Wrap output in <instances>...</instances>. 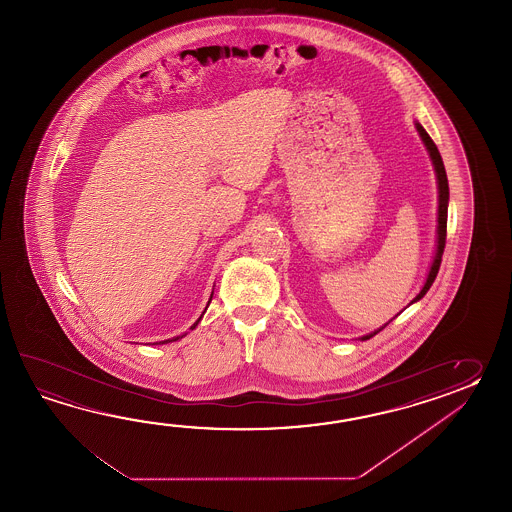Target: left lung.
Listing matches in <instances>:
<instances>
[{
  "label": "left lung",
  "instance_id": "8db88e82",
  "mask_svg": "<svg viewBox=\"0 0 512 512\" xmlns=\"http://www.w3.org/2000/svg\"><path fill=\"white\" fill-rule=\"evenodd\" d=\"M415 128H417L419 135H421V139L425 142L426 150L430 153V159H432V164H434L435 175H437V190H439V208H437V245H435L434 261H432V265H430V271H428V276H426V282L425 285H423V289H421V293L415 296L414 300H412V304L417 302V300H421V298L428 293V289L432 287L435 276H437V272H439V267H441V256H443V251H445L446 243L448 196H450V194H448V179H446L445 164H443V159H441V153H439L434 141L430 139V135L426 133L425 128H423L419 122H415ZM384 327H386V324H384L381 329H384ZM381 329H377V331H373L370 335L362 337V340H368V338L375 337Z\"/></svg>",
  "mask_w": 512,
  "mask_h": 512
}]
</instances>
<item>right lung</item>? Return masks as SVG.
<instances>
[{"mask_svg":"<svg viewBox=\"0 0 512 512\" xmlns=\"http://www.w3.org/2000/svg\"><path fill=\"white\" fill-rule=\"evenodd\" d=\"M210 300H212V296H210ZM208 304H210V302H208ZM203 316V315H201ZM201 316H199V320H201ZM199 320H197L196 324H194V326L190 327V329H194V327L197 326V324H199ZM185 337V335H181V337H174V338H168V340H163V342H155V344H166V342H174V340H179V338H183Z\"/></svg>","mask_w":512,"mask_h":512,"instance_id":"add662e5","label":"right lung"}]
</instances>
